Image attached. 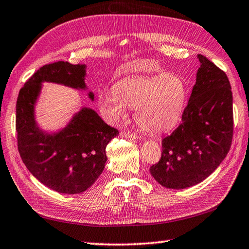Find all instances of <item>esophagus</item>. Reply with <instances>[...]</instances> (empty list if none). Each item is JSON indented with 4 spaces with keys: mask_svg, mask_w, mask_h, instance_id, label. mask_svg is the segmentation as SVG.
I'll list each match as a JSON object with an SVG mask.
<instances>
[{
    "mask_svg": "<svg viewBox=\"0 0 249 249\" xmlns=\"http://www.w3.org/2000/svg\"><path fill=\"white\" fill-rule=\"evenodd\" d=\"M120 135H121V137H124V139H133V140L137 139V136L135 135V134L131 133V132H125V131H123V132H121Z\"/></svg>",
    "mask_w": 249,
    "mask_h": 249,
    "instance_id": "obj_1",
    "label": "esophagus"
}]
</instances>
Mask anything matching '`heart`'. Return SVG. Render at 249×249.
<instances>
[{"label": "heart", "mask_w": 249, "mask_h": 249, "mask_svg": "<svg viewBox=\"0 0 249 249\" xmlns=\"http://www.w3.org/2000/svg\"><path fill=\"white\" fill-rule=\"evenodd\" d=\"M141 69L142 64H136ZM189 88L179 74L136 75L118 81L115 89L103 90L98 105L108 121L116 123L135 109V121L143 131L160 134L178 124L186 108Z\"/></svg>", "instance_id": "heart-1"}]
</instances>
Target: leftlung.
<instances>
[{"instance_id":"left-lung-1","label":"left lung","mask_w":249,"mask_h":249,"mask_svg":"<svg viewBox=\"0 0 249 249\" xmlns=\"http://www.w3.org/2000/svg\"><path fill=\"white\" fill-rule=\"evenodd\" d=\"M181 124L161 141L149 168L163 187L184 189L206 179L226 157L232 140V94L227 75L204 55Z\"/></svg>"}]
</instances>
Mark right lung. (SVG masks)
Masks as SVG:
<instances>
[{
    "mask_svg": "<svg viewBox=\"0 0 249 249\" xmlns=\"http://www.w3.org/2000/svg\"><path fill=\"white\" fill-rule=\"evenodd\" d=\"M86 64L55 62L44 65L25 83L17 102V133L19 155L35 178L62 194L85 192L104 171L105 148L118 131L95 110L83 107L56 131H45L36 121L35 108L43 83L86 90ZM94 101V93L89 92Z\"/></svg>",
    "mask_w": 249,
    "mask_h": 249,
    "instance_id": "obj_1",
    "label": "right lung"
}]
</instances>
